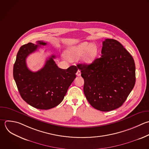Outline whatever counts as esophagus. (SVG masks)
Returning <instances> with one entry per match:
<instances>
[{"instance_id":"1","label":"esophagus","mask_w":149,"mask_h":149,"mask_svg":"<svg viewBox=\"0 0 149 149\" xmlns=\"http://www.w3.org/2000/svg\"><path fill=\"white\" fill-rule=\"evenodd\" d=\"M76 75H77V76H80L81 75V72H80V70H77V72H76Z\"/></svg>"}]
</instances>
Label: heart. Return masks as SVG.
Masks as SVG:
<instances>
[{
	"label": "heart",
	"mask_w": 149,
	"mask_h": 149,
	"mask_svg": "<svg viewBox=\"0 0 149 149\" xmlns=\"http://www.w3.org/2000/svg\"><path fill=\"white\" fill-rule=\"evenodd\" d=\"M98 52V48L96 45L84 42L69 48L66 52V55L69 59L73 61L83 55L81 58L82 62L85 65H89L94 62Z\"/></svg>",
	"instance_id": "1"
}]
</instances>
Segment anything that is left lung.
Here are the masks:
<instances>
[{"mask_svg":"<svg viewBox=\"0 0 149 149\" xmlns=\"http://www.w3.org/2000/svg\"><path fill=\"white\" fill-rule=\"evenodd\" d=\"M101 56L91 65L79 64L84 79L83 91L90 105L101 111L120 107L136 81L133 58L118 41L105 39Z\"/></svg>","mask_w":149,"mask_h":149,"instance_id":"left-lung-1","label":"left lung"}]
</instances>
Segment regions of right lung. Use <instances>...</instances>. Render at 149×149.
<instances>
[{"label": "right lung", "mask_w": 149, "mask_h": 149, "mask_svg": "<svg viewBox=\"0 0 149 149\" xmlns=\"http://www.w3.org/2000/svg\"><path fill=\"white\" fill-rule=\"evenodd\" d=\"M43 41L37 44L29 42L22 46L13 66V77L22 98L31 106L40 109H49L58 105L76 78V66L67 69L58 68L52 55L44 66L33 72L29 69L26 58L37 50L39 45H45Z\"/></svg>", "instance_id": "1"}]
</instances>
